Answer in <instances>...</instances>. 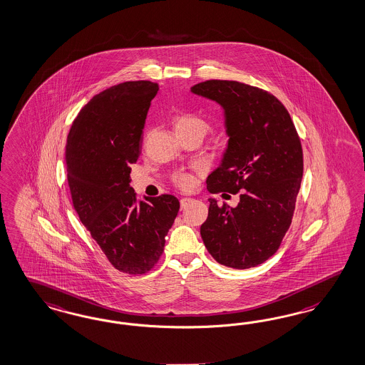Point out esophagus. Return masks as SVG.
Wrapping results in <instances>:
<instances>
[{
  "label": "esophagus",
  "mask_w": 365,
  "mask_h": 365,
  "mask_svg": "<svg viewBox=\"0 0 365 365\" xmlns=\"http://www.w3.org/2000/svg\"><path fill=\"white\" fill-rule=\"evenodd\" d=\"M190 202H192L191 198H182V200H180V207H182V209L187 207L190 205Z\"/></svg>",
  "instance_id": "obj_1"
}]
</instances>
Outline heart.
<instances>
[{
	"instance_id": "obj_1",
	"label": "heart",
	"mask_w": 365,
	"mask_h": 365,
	"mask_svg": "<svg viewBox=\"0 0 365 365\" xmlns=\"http://www.w3.org/2000/svg\"><path fill=\"white\" fill-rule=\"evenodd\" d=\"M173 124H174L178 135L191 133V132H198V133L205 135V132L209 126L206 120L200 114L185 113V112H178L174 114ZM174 182H175L176 186L180 189L189 190L194 186V178L187 173L176 174L174 176Z\"/></svg>"
}]
</instances>
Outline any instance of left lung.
Wrapping results in <instances>:
<instances>
[{"instance_id":"left-lung-1","label":"left lung","mask_w":365,"mask_h":365,"mask_svg":"<svg viewBox=\"0 0 365 365\" xmlns=\"http://www.w3.org/2000/svg\"><path fill=\"white\" fill-rule=\"evenodd\" d=\"M191 91L218 102L227 117V152L207 176V190L240 192L236 207L209 200L203 244L220 264H262L291 225L303 175L301 138L284 105L263 88L210 79Z\"/></svg>"}]
</instances>
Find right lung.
Returning a JSON list of instances; mask_svg holds the SVG:
<instances>
[{
  "label": "right lung",
  "mask_w": 365,
  "mask_h": 365,
  "mask_svg": "<svg viewBox=\"0 0 365 365\" xmlns=\"http://www.w3.org/2000/svg\"><path fill=\"white\" fill-rule=\"evenodd\" d=\"M158 90L150 81H129L101 91L76 115L66 144L79 220L110 264L129 275L145 274L159 262L180 206L170 194L141 201L129 185Z\"/></svg>",
  "instance_id": "1"
}]
</instances>
